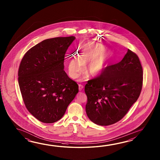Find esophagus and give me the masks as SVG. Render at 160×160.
Masks as SVG:
<instances>
[{
    "instance_id": "34e87169",
    "label": "esophagus",
    "mask_w": 160,
    "mask_h": 160,
    "mask_svg": "<svg viewBox=\"0 0 160 160\" xmlns=\"http://www.w3.org/2000/svg\"><path fill=\"white\" fill-rule=\"evenodd\" d=\"M79 91H82V90H83V86L82 85H81V84H79Z\"/></svg>"
}]
</instances>
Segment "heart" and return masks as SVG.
<instances>
[{"label":"heart","mask_w":160,"mask_h":160,"mask_svg":"<svg viewBox=\"0 0 160 160\" xmlns=\"http://www.w3.org/2000/svg\"><path fill=\"white\" fill-rule=\"evenodd\" d=\"M105 47L101 44L90 43L85 45L78 52L79 58L72 59L68 64L70 74L73 78H77L88 63L86 72L93 77L99 75L105 70L109 53L103 52Z\"/></svg>","instance_id":"heart-1"}]
</instances>
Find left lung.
Masks as SVG:
<instances>
[{
    "label": "left lung",
    "instance_id": "1",
    "mask_svg": "<svg viewBox=\"0 0 160 160\" xmlns=\"http://www.w3.org/2000/svg\"><path fill=\"white\" fill-rule=\"evenodd\" d=\"M143 70L138 55L129 49L122 60L107 66L100 75L88 81L86 112L101 126L122 119L138 98L142 88Z\"/></svg>",
    "mask_w": 160,
    "mask_h": 160
}]
</instances>
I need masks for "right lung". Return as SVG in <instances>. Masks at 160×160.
<instances>
[{
	"label": "right lung",
	"mask_w": 160,
	"mask_h": 160,
	"mask_svg": "<svg viewBox=\"0 0 160 160\" xmlns=\"http://www.w3.org/2000/svg\"><path fill=\"white\" fill-rule=\"evenodd\" d=\"M74 36L42 41L22 58L18 82L28 111L42 122H57L78 92V85L64 71V58Z\"/></svg>",
	"instance_id": "obj_1"
}]
</instances>
